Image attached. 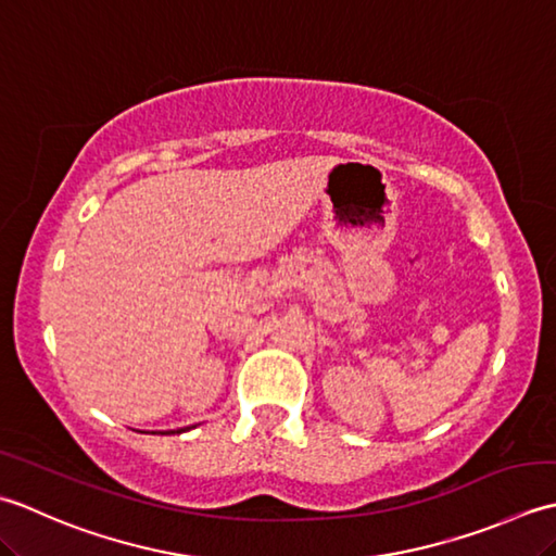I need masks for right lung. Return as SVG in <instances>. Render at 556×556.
I'll return each instance as SVG.
<instances>
[{"label": "right lung", "mask_w": 556, "mask_h": 556, "mask_svg": "<svg viewBox=\"0 0 556 556\" xmlns=\"http://www.w3.org/2000/svg\"><path fill=\"white\" fill-rule=\"evenodd\" d=\"M189 427H185V429H177V432H161V434H182V432H187Z\"/></svg>", "instance_id": "obj_1"}]
</instances>
